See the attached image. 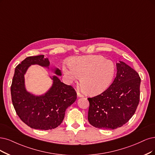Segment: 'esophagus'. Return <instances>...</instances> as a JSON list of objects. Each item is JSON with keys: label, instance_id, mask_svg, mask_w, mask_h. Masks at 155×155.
Segmentation results:
<instances>
[{"label": "esophagus", "instance_id": "34e87169", "mask_svg": "<svg viewBox=\"0 0 155 155\" xmlns=\"http://www.w3.org/2000/svg\"><path fill=\"white\" fill-rule=\"evenodd\" d=\"M77 96L78 97H81V98H82V97H84V95L82 94H81V93H79L78 91H77Z\"/></svg>", "mask_w": 155, "mask_h": 155}]
</instances>
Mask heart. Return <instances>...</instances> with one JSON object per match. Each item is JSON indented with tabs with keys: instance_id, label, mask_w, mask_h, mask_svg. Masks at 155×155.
Returning <instances> with one entry per match:
<instances>
[{
	"instance_id": "b5f03b06",
	"label": "heart",
	"mask_w": 155,
	"mask_h": 155,
	"mask_svg": "<svg viewBox=\"0 0 155 155\" xmlns=\"http://www.w3.org/2000/svg\"><path fill=\"white\" fill-rule=\"evenodd\" d=\"M70 66H63V71L70 81L81 78V86L89 95L104 92L112 81L115 65L112 61L101 55L75 57L69 62Z\"/></svg>"
}]
</instances>
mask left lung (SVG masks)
<instances>
[{
  "mask_svg": "<svg viewBox=\"0 0 155 155\" xmlns=\"http://www.w3.org/2000/svg\"><path fill=\"white\" fill-rule=\"evenodd\" d=\"M112 84L99 95L88 98V121L99 129L114 130L127 123L140 100V78L134 69L120 61Z\"/></svg>",
  "mask_w": 155,
  "mask_h": 155,
  "instance_id": "1",
  "label": "left lung"
}]
</instances>
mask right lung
Instances as JSON below:
<instances>
[{
    "instance_id": "right-lung-1",
    "label": "right lung",
    "mask_w": 155,
    "mask_h": 155,
    "mask_svg": "<svg viewBox=\"0 0 155 155\" xmlns=\"http://www.w3.org/2000/svg\"><path fill=\"white\" fill-rule=\"evenodd\" d=\"M31 64L49 66L43 55L28 57L15 68L11 86V100L17 115L21 121L34 129L47 130L54 129L61 124L66 108L77 100V93L71 86L53 77L52 87L43 96H36L25 88L24 74ZM55 73L61 75L57 69Z\"/></svg>"
}]
</instances>
